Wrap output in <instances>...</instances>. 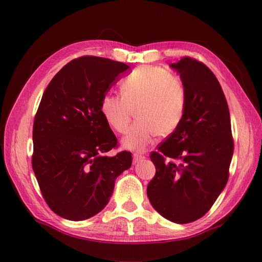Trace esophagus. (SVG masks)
Returning <instances> with one entry per match:
<instances>
[{
    "mask_svg": "<svg viewBox=\"0 0 262 262\" xmlns=\"http://www.w3.org/2000/svg\"><path fill=\"white\" fill-rule=\"evenodd\" d=\"M133 159H134V162H137L138 160H141V159H144V154H142V153H134L133 154Z\"/></svg>",
    "mask_w": 262,
    "mask_h": 262,
    "instance_id": "esophagus-1",
    "label": "esophagus"
}]
</instances>
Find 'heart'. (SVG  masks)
I'll use <instances>...</instances> for the list:
<instances>
[{"label": "heart", "instance_id": "1", "mask_svg": "<svg viewBox=\"0 0 262 262\" xmlns=\"http://www.w3.org/2000/svg\"><path fill=\"white\" fill-rule=\"evenodd\" d=\"M121 94L105 93L100 111L107 124L125 133L133 110L137 121L122 138L128 149H144L158 135L168 136L180 126L187 108V88L179 76L161 66L137 69L121 81Z\"/></svg>", "mask_w": 262, "mask_h": 262}]
</instances>
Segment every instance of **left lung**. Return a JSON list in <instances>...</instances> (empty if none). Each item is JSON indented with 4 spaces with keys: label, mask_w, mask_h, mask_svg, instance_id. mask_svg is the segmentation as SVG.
<instances>
[{
    "label": "left lung",
    "mask_w": 262,
    "mask_h": 262,
    "mask_svg": "<svg viewBox=\"0 0 262 262\" xmlns=\"http://www.w3.org/2000/svg\"><path fill=\"white\" fill-rule=\"evenodd\" d=\"M170 66L187 88V108L180 126L149 155L157 172L147 197L164 219L187 224L207 213L226 186L234 143L229 105L213 72L188 56Z\"/></svg>",
    "instance_id": "8db88e82"
}]
</instances>
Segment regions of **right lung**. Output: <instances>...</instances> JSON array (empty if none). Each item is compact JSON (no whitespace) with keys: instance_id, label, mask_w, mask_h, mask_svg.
<instances>
[{"instance_id":"add662e5","label":"right lung","mask_w":262,"mask_h":262,"mask_svg":"<svg viewBox=\"0 0 262 262\" xmlns=\"http://www.w3.org/2000/svg\"><path fill=\"white\" fill-rule=\"evenodd\" d=\"M129 66L82 56L71 60L46 88L33 120L32 169L43 199L55 214L83 221L101 211L115 180L130 168L132 153L121 151L100 111V102Z\"/></svg>"}]
</instances>
